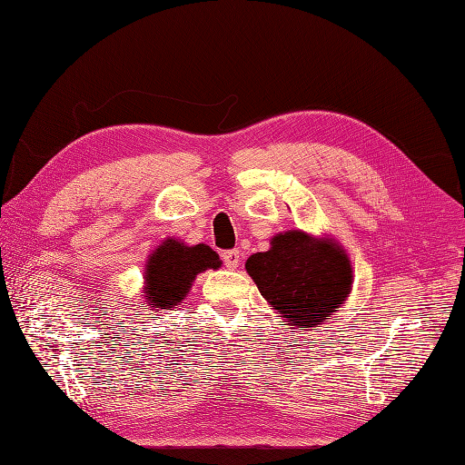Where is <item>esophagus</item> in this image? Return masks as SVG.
I'll return each mask as SVG.
<instances>
[{"label":"esophagus","mask_w":465,"mask_h":465,"mask_svg":"<svg viewBox=\"0 0 465 465\" xmlns=\"http://www.w3.org/2000/svg\"><path fill=\"white\" fill-rule=\"evenodd\" d=\"M221 260L223 263L229 267V270H234V267H238V263H241V252L238 250H224L221 252Z\"/></svg>","instance_id":"1"}]
</instances>
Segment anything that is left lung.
Wrapping results in <instances>:
<instances>
[{
    "instance_id": "obj_1",
    "label": "left lung",
    "mask_w": 465,
    "mask_h": 465,
    "mask_svg": "<svg viewBox=\"0 0 465 465\" xmlns=\"http://www.w3.org/2000/svg\"><path fill=\"white\" fill-rule=\"evenodd\" d=\"M246 272L262 297L299 328L326 322L347 299L353 277L340 246L302 231L277 234L270 250L248 258Z\"/></svg>"
}]
</instances>
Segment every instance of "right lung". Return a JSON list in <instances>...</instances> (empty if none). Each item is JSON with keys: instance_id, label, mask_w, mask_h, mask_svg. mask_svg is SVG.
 I'll return each instance as SVG.
<instances>
[{"instance_id": "right-lung-1", "label": "right lung", "mask_w": 465, "mask_h": 465, "mask_svg": "<svg viewBox=\"0 0 465 465\" xmlns=\"http://www.w3.org/2000/svg\"><path fill=\"white\" fill-rule=\"evenodd\" d=\"M219 265V256L209 246H184L168 238L147 262V301L154 308L171 311L186 297L195 275Z\"/></svg>"}]
</instances>
